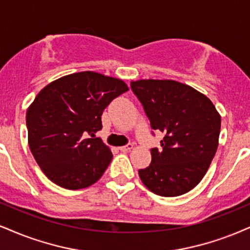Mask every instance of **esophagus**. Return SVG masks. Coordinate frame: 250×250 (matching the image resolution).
<instances>
[{
  "label": "esophagus",
  "mask_w": 250,
  "mask_h": 250,
  "mask_svg": "<svg viewBox=\"0 0 250 250\" xmlns=\"http://www.w3.org/2000/svg\"><path fill=\"white\" fill-rule=\"evenodd\" d=\"M132 148H133V145L132 144H127V145H125V146L119 147L120 152H128V150H131Z\"/></svg>",
  "instance_id": "34e87169"
}]
</instances>
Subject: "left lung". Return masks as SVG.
I'll return each mask as SVG.
<instances>
[{
	"label": "left lung",
	"mask_w": 250,
	"mask_h": 250,
	"mask_svg": "<svg viewBox=\"0 0 250 250\" xmlns=\"http://www.w3.org/2000/svg\"><path fill=\"white\" fill-rule=\"evenodd\" d=\"M131 88L153 130L161 131V150L153 148L152 162L139 169L152 192L176 197L202 181L219 145L221 119L204 94L174 80H138Z\"/></svg>",
	"instance_id": "1"
}]
</instances>
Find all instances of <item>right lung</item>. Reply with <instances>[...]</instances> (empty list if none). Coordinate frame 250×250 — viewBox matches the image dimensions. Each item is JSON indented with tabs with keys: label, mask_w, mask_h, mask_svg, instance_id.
<instances>
[{
	"label": "right lung",
	"mask_w": 250,
	"mask_h": 250,
	"mask_svg": "<svg viewBox=\"0 0 250 250\" xmlns=\"http://www.w3.org/2000/svg\"><path fill=\"white\" fill-rule=\"evenodd\" d=\"M127 90L123 80L88 70L62 76L39 91L26 111L27 140L48 180L68 190L100 180L112 153L95 133L102 128L104 109Z\"/></svg>",
	"instance_id": "1"
}]
</instances>
